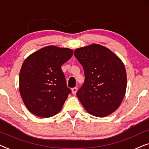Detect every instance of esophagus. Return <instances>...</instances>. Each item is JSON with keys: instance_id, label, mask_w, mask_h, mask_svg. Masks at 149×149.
<instances>
[{"instance_id": "34e87169", "label": "esophagus", "mask_w": 149, "mask_h": 149, "mask_svg": "<svg viewBox=\"0 0 149 149\" xmlns=\"http://www.w3.org/2000/svg\"><path fill=\"white\" fill-rule=\"evenodd\" d=\"M77 87H73V88L72 89V94H76V93H77Z\"/></svg>"}]
</instances>
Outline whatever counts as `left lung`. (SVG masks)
<instances>
[{"mask_svg":"<svg viewBox=\"0 0 149 149\" xmlns=\"http://www.w3.org/2000/svg\"><path fill=\"white\" fill-rule=\"evenodd\" d=\"M75 57L84 69L85 81L77 97L89 114L104 117L121 104L125 94L127 74L119 57L98 44L78 48Z\"/></svg>","mask_w":149,"mask_h":149,"instance_id":"1","label":"left lung"}]
</instances>
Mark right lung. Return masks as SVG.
Instances as JSON below:
<instances>
[{
    "label": "right lung",
    "mask_w": 149,
    "mask_h": 149,
    "mask_svg": "<svg viewBox=\"0 0 149 149\" xmlns=\"http://www.w3.org/2000/svg\"><path fill=\"white\" fill-rule=\"evenodd\" d=\"M68 48L47 46L24 60L19 72V92L30 113L48 118L61 111L71 90L61 66L72 56Z\"/></svg>",
    "instance_id": "right-lung-1"
}]
</instances>
